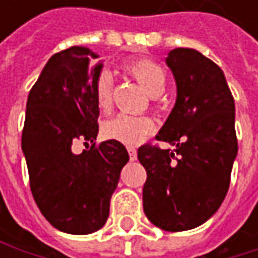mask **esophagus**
Listing matches in <instances>:
<instances>
[{
	"label": "esophagus",
	"instance_id": "esophagus-1",
	"mask_svg": "<svg viewBox=\"0 0 258 258\" xmlns=\"http://www.w3.org/2000/svg\"><path fill=\"white\" fill-rule=\"evenodd\" d=\"M127 151H128L130 160H131V161L137 160V149H136V148H133V146H128V148H127Z\"/></svg>",
	"mask_w": 258,
	"mask_h": 258
}]
</instances>
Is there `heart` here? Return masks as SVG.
Segmentation results:
<instances>
[{
    "label": "heart",
    "instance_id": "b5f03b06",
    "mask_svg": "<svg viewBox=\"0 0 258 258\" xmlns=\"http://www.w3.org/2000/svg\"><path fill=\"white\" fill-rule=\"evenodd\" d=\"M125 73L136 79L139 85L152 97L160 95L166 88V73L164 70L149 58H131L122 64ZM112 92H113V78L104 70L100 73L95 82V101L101 110H109L112 106ZM155 130V124L148 116H137L119 113L115 118L109 119L103 125V133L106 137L136 145L140 143L146 136Z\"/></svg>",
    "mask_w": 258,
    "mask_h": 258
}]
</instances>
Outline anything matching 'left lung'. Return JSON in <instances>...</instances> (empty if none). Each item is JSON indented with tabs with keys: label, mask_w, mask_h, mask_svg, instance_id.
<instances>
[{
	"label": "left lung",
	"mask_w": 258,
	"mask_h": 258,
	"mask_svg": "<svg viewBox=\"0 0 258 258\" xmlns=\"http://www.w3.org/2000/svg\"><path fill=\"white\" fill-rule=\"evenodd\" d=\"M176 82V101L157 134L173 149L143 145V211L161 230H191L220 209L236 155L234 100L223 70L196 49L166 58Z\"/></svg>",
	"instance_id": "obj_1"
}]
</instances>
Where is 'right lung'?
Segmentation results:
<instances>
[{"label": "right lung", "instance_id": "right-lung-1", "mask_svg": "<svg viewBox=\"0 0 258 258\" xmlns=\"http://www.w3.org/2000/svg\"><path fill=\"white\" fill-rule=\"evenodd\" d=\"M88 47L73 46L55 53L29 91L22 133L29 185L44 218L58 230L89 234L109 217L110 199L130 160L118 140L95 143L82 154L76 140L94 143L100 109L95 82L103 62Z\"/></svg>", "mask_w": 258, "mask_h": 258}]
</instances>
